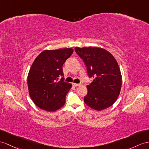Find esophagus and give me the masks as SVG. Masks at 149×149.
Returning <instances> with one entry per match:
<instances>
[{"label":"esophagus","mask_w":149,"mask_h":149,"mask_svg":"<svg viewBox=\"0 0 149 149\" xmlns=\"http://www.w3.org/2000/svg\"><path fill=\"white\" fill-rule=\"evenodd\" d=\"M72 85H73L74 86H79V83H72Z\"/></svg>","instance_id":"obj_1"}]
</instances>
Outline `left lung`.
<instances>
[{"mask_svg": "<svg viewBox=\"0 0 149 149\" xmlns=\"http://www.w3.org/2000/svg\"><path fill=\"white\" fill-rule=\"evenodd\" d=\"M74 50L84 61L88 77L93 78L86 86L85 103L97 111L111 106L118 99L122 85L116 60L109 52L99 47H75Z\"/></svg>", "mask_w": 149, "mask_h": 149, "instance_id": "obj_1", "label": "left lung"}]
</instances>
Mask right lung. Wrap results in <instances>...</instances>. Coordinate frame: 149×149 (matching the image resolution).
Here are the masks:
<instances>
[{"label":"right lung","instance_id":"right-lung-1","mask_svg":"<svg viewBox=\"0 0 149 149\" xmlns=\"http://www.w3.org/2000/svg\"><path fill=\"white\" fill-rule=\"evenodd\" d=\"M72 52L71 48L45 50L33 61L28 72V87L31 100L39 108L54 112L65 104L72 85L64 81L63 66Z\"/></svg>","mask_w":149,"mask_h":149}]
</instances>
